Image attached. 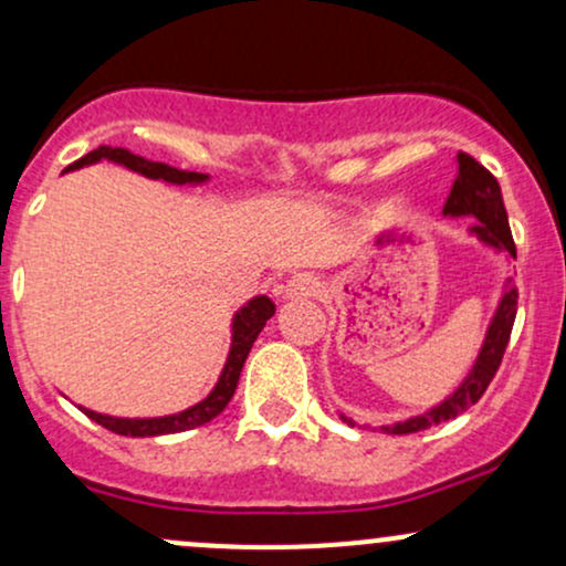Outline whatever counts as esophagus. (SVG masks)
Segmentation results:
<instances>
[{
  "label": "esophagus",
  "mask_w": 566,
  "mask_h": 566,
  "mask_svg": "<svg viewBox=\"0 0 566 566\" xmlns=\"http://www.w3.org/2000/svg\"><path fill=\"white\" fill-rule=\"evenodd\" d=\"M317 291H321V283H317V277L307 275V272H300L291 281L277 285V294H283L285 300H304V296H315Z\"/></svg>",
  "instance_id": "34e87169"
}]
</instances>
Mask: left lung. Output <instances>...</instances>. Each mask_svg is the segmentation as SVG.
<instances>
[{
  "label": "left lung",
  "instance_id": "1",
  "mask_svg": "<svg viewBox=\"0 0 566 566\" xmlns=\"http://www.w3.org/2000/svg\"><path fill=\"white\" fill-rule=\"evenodd\" d=\"M443 216H452V219H462V216H473L475 224L471 232L479 243H484L486 249L505 253L507 259H516V245H513L511 227H507V213L503 192H500V184L481 163H475L471 155L460 151L457 155V179L452 184V192H449L447 206H443ZM516 302L518 291L513 285L511 277L505 281L503 296H500L497 310H494L492 321H489L484 345H481L479 358L468 377L462 379L460 387L449 398H443L441 403L428 409L424 415L409 417L403 422L382 424V433L390 436H406V433H420V430L433 428V424H441L447 420H454L457 415L471 409L473 403H479V398L484 396L489 382L497 374L500 360H503L507 339H511L513 321H516ZM342 422L355 424L347 420L345 415H339Z\"/></svg>",
  "mask_w": 566,
  "mask_h": 566
}]
</instances>
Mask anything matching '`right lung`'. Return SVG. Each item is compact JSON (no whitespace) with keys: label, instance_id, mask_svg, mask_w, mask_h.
I'll return each mask as SVG.
<instances>
[{"label":"right lung","instance_id":"1","mask_svg":"<svg viewBox=\"0 0 566 566\" xmlns=\"http://www.w3.org/2000/svg\"><path fill=\"white\" fill-rule=\"evenodd\" d=\"M101 160H109L117 165H125V168L136 170V174L146 176V179L165 181V184H206L208 174H195V170H179L170 168L165 163H151L146 157L133 155L128 149H119V146H98V149L87 151L85 157H80L77 163L69 165L66 170H77L82 165H93ZM63 170V174H66ZM275 315V304H272L270 296H253L249 304L238 310L232 317V345L230 355H227V364L221 368L219 382L200 403L189 406V409L179 411V415L168 417H109L98 415V411L80 409L91 417L93 422H98L101 428L112 430L117 436H130V438H146V436H168V433H184V430L200 428V424L211 422L213 417H219L224 411V406L232 401L234 387H238L240 371H243L245 358H249L253 342H256L259 332L264 328V323Z\"/></svg>","mask_w":566,"mask_h":566}]
</instances>
